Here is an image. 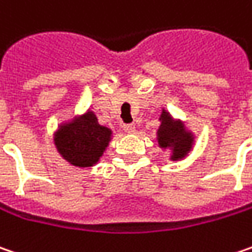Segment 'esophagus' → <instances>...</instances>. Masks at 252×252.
Masks as SVG:
<instances>
[{"mask_svg": "<svg viewBox=\"0 0 252 252\" xmlns=\"http://www.w3.org/2000/svg\"><path fill=\"white\" fill-rule=\"evenodd\" d=\"M123 129H125V132L129 133V134H133V133L136 132V126L134 125H125Z\"/></svg>", "mask_w": 252, "mask_h": 252, "instance_id": "obj_1", "label": "esophagus"}]
</instances>
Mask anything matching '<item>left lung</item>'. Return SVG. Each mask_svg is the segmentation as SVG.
I'll return each mask as SVG.
<instances>
[{
    "label": "left lung",
    "mask_w": 252,
    "mask_h": 252,
    "mask_svg": "<svg viewBox=\"0 0 252 252\" xmlns=\"http://www.w3.org/2000/svg\"><path fill=\"white\" fill-rule=\"evenodd\" d=\"M156 132L158 146L161 150H169V160L180 161L187 158L195 145V134L182 119H176L167 109H161Z\"/></svg>",
    "instance_id": "8db88e82"
}]
</instances>
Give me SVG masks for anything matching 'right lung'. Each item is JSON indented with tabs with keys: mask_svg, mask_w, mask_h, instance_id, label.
Here are the masks:
<instances>
[{
	"mask_svg": "<svg viewBox=\"0 0 252 252\" xmlns=\"http://www.w3.org/2000/svg\"><path fill=\"white\" fill-rule=\"evenodd\" d=\"M113 130L99 125L94 110L62 120L54 132V145L61 158L70 166L85 169L96 166L106 152Z\"/></svg>",
	"mask_w": 252,
	"mask_h": 252,
	"instance_id": "right-lung-1",
	"label": "right lung"
}]
</instances>
